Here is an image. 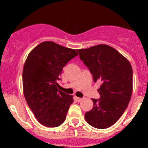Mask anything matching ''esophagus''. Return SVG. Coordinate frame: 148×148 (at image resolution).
<instances>
[{"mask_svg":"<svg viewBox=\"0 0 148 148\" xmlns=\"http://www.w3.org/2000/svg\"><path fill=\"white\" fill-rule=\"evenodd\" d=\"M76 99H77V102H81L83 98H80V97H76Z\"/></svg>","mask_w":148,"mask_h":148,"instance_id":"1","label":"esophagus"}]
</instances>
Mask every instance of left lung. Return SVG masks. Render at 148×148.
I'll return each mask as SVG.
<instances>
[{
	"label": "left lung",
	"instance_id": "1",
	"mask_svg": "<svg viewBox=\"0 0 148 148\" xmlns=\"http://www.w3.org/2000/svg\"><path fill=\"white\" fill-rule=\"evenodd\" d=\"M80 59L90 71L95 82H102L100 98L92 99L94 107L85 120L95 128L114 125L127 107L132 92V69L129 61L105 44L77 49Z\"/></svg>",
	"mask_w": 148,
	"mask_h": 148
}]
</instances>
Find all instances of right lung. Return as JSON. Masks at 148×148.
Listing matches in <instances>:
<instances>
[{
  "label": "right lung",
  "instance_id": "obj_1",
  "mask_svg": "<svg viewBox=\"0 0 148 148\" xmlns=\"http://www.w3.org/2000/svg\"><path fill=\"white\" fill-rule=\"evenodd\" d=\"M78 55L75 49L44 41L29 53L23 71V89L28 107L44 126L56 127L64 122L72 95L59 90L57 81L64 66Z\"/></svg>",
  "mask_w": 148,
  "mask_h": 148
}]
</instances>
